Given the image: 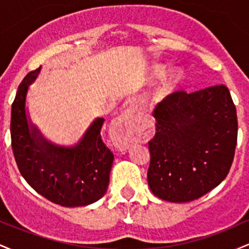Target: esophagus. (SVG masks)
<instances>
[{"mask_svg":"<svg viewBox=\"0 0 249 249\" xmlns=\"http://www.w3.org/2000/svg\"><path fill=\"white\" fill-rule=\"evenodd\" d=\"M133 125V118L130 113H124L118 121L116 122L115 128L117 131V145L122 150H126L132 145L133 137L131 133Z\"/></svg>","mask_w":249,"mask_h":249,"instance_id":"34e87169","label":"esophagus"}]
</instances>
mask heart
<instances>
[{
	"mask_svg": "<svg viewBox=\"0 0 249 249\" xmlns=\"http://www.w3.org/2000/svg\"><path fill=\"white\" fill-rule=\"evenodd\" d=\"M154 73H156V75H159V73H160V69H156V70H154Z\"/></svg>",
	"mask_w": 249,
	"mask_h": 249,
	"instance_id": "obj_1",
	"label": "heart"
}]
</instances>
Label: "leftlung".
I'll use <instances>...</instances> for the list:
<instances>
[{"label": "left lung", "mask_w": 249, "mask_h": 249, "mask_svg": "<svg viewBox=\"0 0 249 249\" xmlns=\"http://www.w3.org/2000/svg\"><path fill=\"white\" fill-rule=\"evenodd\" d=\"M156 136L148 142V186L156 196L188 202L227 177L238 139L236 108L230 90L214 85L177 91L154 108Z\"/></svg>", "instance_id": "left-lung-1"}]
</instances>
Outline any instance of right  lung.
<instances>
[{
	"mask_svg": "<svg viewBox=\"0 0 249 249\" xmlns=\"http://www.w3.org/2000/svg\"><path fill=\"white\" fill-rule=\"evenodd\" d=\"M41 67L24 77L11 105L10 134L14 157L22 177L37 193L64 207L93 204L107 193L113 153L102 141L103 118H96L73 146L44 138L28 116L29 85Z\"/></svg>",
	"mask_w": 249,
	"mask_h": 249,
	"instance_id": "1",
	"label": "right lung"
}]
</instances>
